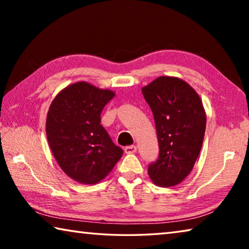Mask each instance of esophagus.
<instances>
[{
    "label": "esophagus",
    "instance_id": "34e87169",
    "mask_svg": "<svg viewBox=\"0 0 249 249\" xmlns=\"http://www.w3.org/2000/svg\"><path fill=\"white\" fill-rule=\"evenodd\" d=\"M124 150H125L126 154H134V153H136V151H137V147L134 146V145L126 146L125 148H124Z\"/></svg>",
    "mask_w": 249,
    "mask_h": 249
}]
</instances>
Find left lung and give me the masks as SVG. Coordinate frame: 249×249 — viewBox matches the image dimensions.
I'll return each mask as SVG.
<instances>
[{
  "mask_svg": "<svg viewBox=\"0 0 249 249\" xmlns=\"http://www.w3.org/2000/svg\"><path fill=\"white\" fill-rule=\"evenodd\" d=\"M153 111L159 156L148 175L159 187H174L187 178L200 154L206 115L199 94L176 77H159L142 89Z\"/></svg>",
  "mask_w": 249,
  "mask_h": 249,
  "instance_id": "left-lung-1",
  "label": "left lung"
}]
</instances>
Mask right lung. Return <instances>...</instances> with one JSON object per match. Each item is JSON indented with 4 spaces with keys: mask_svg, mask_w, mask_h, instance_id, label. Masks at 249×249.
<instances>
[{
    "mask_svg": "<svg viewBox=\"0 0 249 249\" xmlns=\"http://www.w3.org/2000/svg\"><path fill=\"white\" fill-rule=\"evenodd\" d=\"M114 96L111 90L81 81L59 92L49 107L50 149L65 174L80 183L103 180L123 155L101 125V112Z\"/></svg>",
    "mask_w": 249,
    "mask_h": 249,
    "instance_id": "add662e5",
    "label": "right lung"
}]
</instances>
